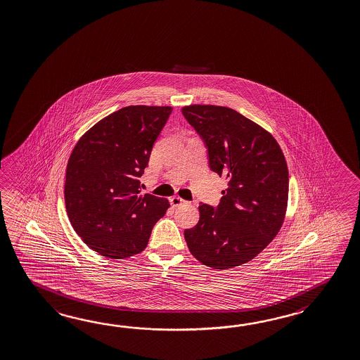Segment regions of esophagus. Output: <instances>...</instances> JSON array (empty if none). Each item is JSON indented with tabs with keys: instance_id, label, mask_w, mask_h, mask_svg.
Here are the masks:
<instances>
[{
	"instance_id": "obj_1",
	"label": "esophagus",
	"mask_w": 360,
	"mask_h": 360,
	"mask_svg": "<svg viewBox=\"0 0 360 360\" xmlns=\"http://www.w3.org/2000/svg\"><path fill=\"white\" fill-rule=\"evenodd\" d=\"M169 203H171L172 207H180V206L185 205L186 202L183 198H180V197H171L169 198Z\"/></svg>"
}]
</instances>
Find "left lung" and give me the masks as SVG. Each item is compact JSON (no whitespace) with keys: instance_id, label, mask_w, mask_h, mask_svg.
<instances>
[{"instance_id":"left-lung-1","label":"left lung","mask_w":360,"mask_h":360,"mask_svg":"<svg viewBox=\"0 0 360 360\" xmlns=\"http://www.w3.org/2000/svg\"><path fill=\"white\" fill-rule=\"evenodd\" d=\"M200 134L211 171L228 188L217 207L200 203V220L184 237L195 259L217 269L255 258L284 221L289 174L276 140L236 110L192 105L181 110Z\"/></svg>"}]
</instances>
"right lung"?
Returning a JSON list of instances; mask_svg holds the SVG:
<instances>
[{
	"label": "right lung",
	"mask_w": 360,
	"mask_h": 360,
	"mask_svg": "<svg viewBox=\"0 0 360 360\" xmlns=\"http://www.w3.org/2000/svg\"><path fill=\"white\" fill-rule=\"evenodd\" d=\"M169 106H127L102 119L68 159L65 202L76 233L101 255L122 259L146 248L167 200L140 197V177Z\"/></svg>",
	"instance_id": "obj_1"
}]
</instances>
